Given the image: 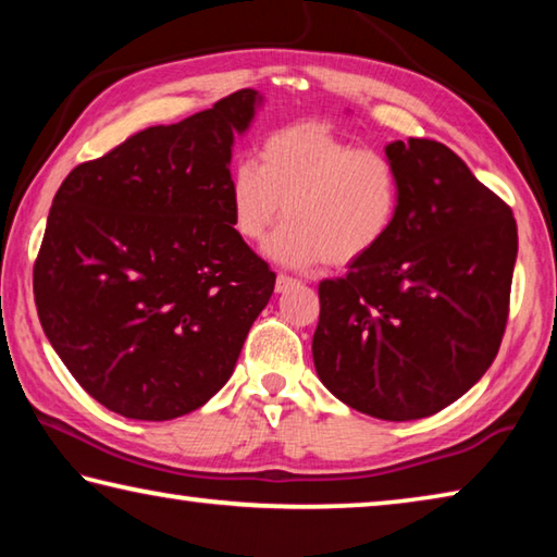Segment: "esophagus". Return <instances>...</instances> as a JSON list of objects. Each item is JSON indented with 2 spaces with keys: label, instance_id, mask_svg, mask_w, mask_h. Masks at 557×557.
Listing matches in <instances>:
<instances>
[{
  "label": "esophagus",
  "instance_id": "34e87169",
  "mask_svg": "<svg viewBox=\"0 0 557 557\" xmlns=\"http://www.w3.org/2000/svg\"><path fill=\"white\" fill-rule=\"evenodd\" d=\"M297 285H299V282L295 277H289V275H277V280H275V289L277 292H287V289L297 287Z\"/></svg>",
  "mask_w": 557,
  "mask_h": 557
}]
</instances>
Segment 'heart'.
<instances>
[{
	"mask_svg": "<svg viewBox=\"0 0 557 557\" xmlns=\"http://www.w3.org/2000/svg\"><path fill=\"white\" fill-rule=\"evenodd\" d=\"M235 233L268 243V256L287 268L329 262L346 268L385 243L398 221L403 176L391 154L358 147L326 122H295L270 132L258 164L238 162L228 176Z\"/></svg>",
	"mask_w": 557,
	"mask_h": 557,
	"instance_id": "b5f03b06",
	"label": "heart"
}]
</instances>
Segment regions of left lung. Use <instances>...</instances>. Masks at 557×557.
I'll return each mask as SVG.
<instances>
[{"label":"left lung","instance_id":"obj_1","mask_svg":"<svg viewBox=\"0 0 557 557\" xmlns=\"http://www.w3.org/2000/svg\"><path fill=\"white\" fill-rule=\"evenodd\" d=\"M403 176L393 233L319 282L312 356L348 408L405 422L461 398L502 346L518 252L508 206L435 139L391 143Z\"/></svg>","mask_w":557,"mask_h":557}]
</instances>
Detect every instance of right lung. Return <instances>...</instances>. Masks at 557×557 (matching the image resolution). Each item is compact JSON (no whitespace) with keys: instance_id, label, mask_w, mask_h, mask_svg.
Wrapping results in <instances>:
<instances>
[{"instance_id":"add662e5","label":"right lung","mask_w":557,"mask_h":557,"mask_svg":"<svg viewBox=\"0 0 557 557\" xmlns=\"http://www.w3.org/2000/svg\"><path fill=\"white\" fill-rule=\"evenodd\" d=\"M245 88L83 162L53 196L34 262L44 334L81 388L132 420H174L231 379L275 272L235 233L231 147Z\"/></svg>"}]
</instances>
